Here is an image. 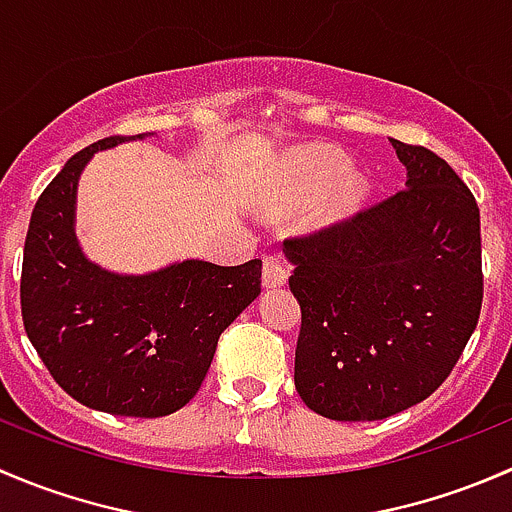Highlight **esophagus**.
Wrapping results in <instances>:
<instances>
[{"label": "esophagus", "mask_w": 512, "mask_h": 512, "mask_svg": "<svg viewBox=\"0 0 512 512\" xmlns=\"http://www.w3.org/2000/svg\"><path fill=\"white\" fill-rule=\"evenodd\" d=\"M289 270L280 255H262V285L265 287H282L287 282Z\"/></svg>", "instance_id": "obj_1"}]
</instances>
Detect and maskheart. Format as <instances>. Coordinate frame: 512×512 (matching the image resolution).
<instances>
[{"instance_id": "b5f03b06", "label": "heart", "mask_w": 512, "mask_h": 512, "mask_svg": "<svg viewBox=\"0 0 512 512\" xmlns=\"http://www.w3.org/2000/svg\"><path fill=\"white\" fill-rule=\"evenodd\" d=\"M347 156L332 148H317L302 156L297 165L292 195L287 205H302L317 200V220L329 223L352 215L366 198V178L359 173H344Z\"/></svg>"}]
</instances>
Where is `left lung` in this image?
Masks as SVG:
<instances>
[{
  "mask_svg": "<svg viewBox=\"0 0 512 512\" xmlns=\"http://www.w3.org/2000/svg\"><path fill=\"white\" fill-rule=\"evenodd\" d=\"M406 188L354 218L285 240L302 309L294 386L332 421H381L421 404L480 317V210L456 170L391 138Z\"/></svg>",
  "mask_w": 512,
  "mask_h": 512,
  "instance_id": "left-lung-1",
  "label": "left lung"
}]
</instances>
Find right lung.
<instances>
[{"mask_svg":"<svg viewBox=\"0 0 512 512\" xmlns=\"http://www.w3.org/2000/svg\"><path fill=\"white\" fill-rule=\"evenodd\" d=\"M111 136L66 160L34 205L22 262V319L56 384L89 409L158 418L203 384L220 334L260 294L262 260L220 267L183 260L148 275H116L76 240V188Z\"/></svg>","mask_w":512,"mask_h":512,"instance_id":"right-lung-1","label":"right lung"}]
</instances>
